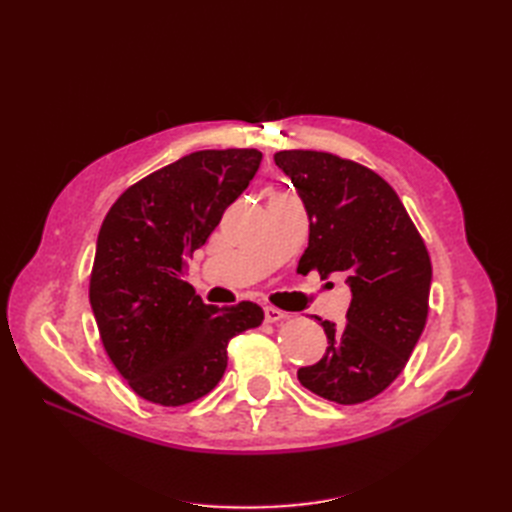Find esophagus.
I'll return each instance as SVG.
<instances>
[{
    "mask_svg": "<svg viewBox=\"0 0 512 512\" xmlns=\"http://www.w3.org/2000/svg\"><path fill=\"white\" fill-rule=\"evenodd\" d=\"M284 318H286V314L282 312V309H277L273 305L265 307V322H280Z\"/></svg>",
    "mask_w": 512,
    "mask_h": 512,
    "instance_id": "esophagus-1",
    "label": "esophagus"
}]
</instances>
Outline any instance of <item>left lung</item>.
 <instances>
[{
    "mask_svg": "<svg viewBox=\"0 0 512 512\" xmlns=\"http://www.w3.org/2000/svg\"><path fill=\"white\" fill-rule=\"evenodd\" d=\"M275 164L292 179L309 218L305 273L348 275L344 327L316 318L327 352L299 369L307 391L354 406L380 395L401 371L429 312L431 260L397 192L374 170L327 151L284 149Z\"/></svg>",
    "mask_w": 512,
    "mask_h": 512,
    "instance_id": "8db88e82",
    "label": "left lung"
}]
</instances>
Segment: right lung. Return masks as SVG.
<instances>
[{"label": "right lung", "mask_w": 512, "mask_h": 512, "mask_svg": "<svg viewBox=\"0 0 512 512\" xmlns=\"http://www.w3.org/2000/svg\"><path fill=\"white\" fill-rule=\"evenodd\" d=\"M258 149L194 151L136 181L102 222L89 301L100 339L130 389L177 408L215 389L228 342L265 318L252 301L218 309L183 280L260 166Z\"/></svg>", "instance_id": "add662e5"}]
</instances>
